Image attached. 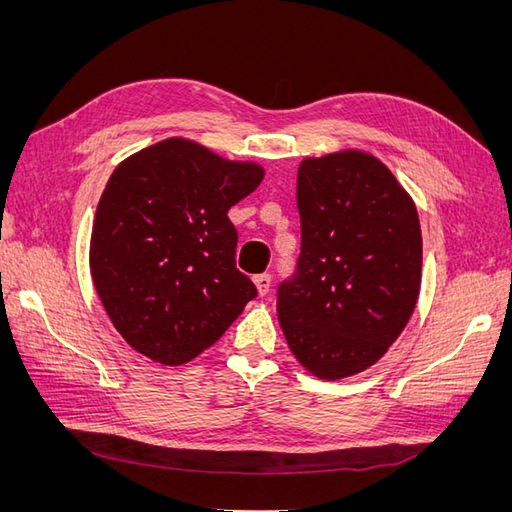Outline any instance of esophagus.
Listing matches in <instances>:
<instances>
[{
    "label": "esophagus",
    "mask_w": 512,
    "mask_h": 512,
    "mask_svg": "<svg viewBox=\"0 0 512 512\" xmlns=\"http://www.w3.org/2000/svg\"><path fill=\"white\" fill-rule=\"evenodd\" d=\"M254 284L260 294H267L271 290V273H258L254 275Z\"/></svg>",
    "instance_id": "34e87169"
}]
</instances>
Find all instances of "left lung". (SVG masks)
Masks as SVG:
<instances>
[{
    "label": "left lung",
    "mask_w": 512,
    "mask_h": 512,
    "mask_svg": "<svg viewBox=\"0 0 512 512\" xmlns=\"http://www.w3.org/2000/svg\"><path fill=\"white\" fill-rule=\"evenodd\" d=\"M301 254L277 286V318L303 367L337 380L374 365L408 324L423 239L412 198L361 151L301 162Z\"/></svg>",
    "instance_id": "8db88e82"
}]
</instances>
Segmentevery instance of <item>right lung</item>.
I'll return each instance as SVG.
<instances>
[{
  "instance_id": "1",
  "label": "right lung",
  "mask_w": 512,
  "mask_h": 512,
  "mask_svg": "<svg viewBox=\"0 0 512 512\" xmlns=\"http://www.w3.org/2000/svg\"><path fill=\"white\" fill-rule=\"evenodd\" d=\"M265 173L183 138L121 162L91 232V277L126 342L164 365L192 361L224 335L258 290L237 269L228 209Z\"/></svg>"
}]
</instances>
